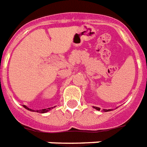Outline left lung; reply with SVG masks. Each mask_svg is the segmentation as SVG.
<instances>
[{"mask_svg":"<svg viewBox=\"0 0 147 147\" xmlns=\"http://www.w3.org/2000/svg\"><path fill=\"white\" fill-rule=\"evenodd\" d=\"M93 109H96V110H98V111L100 110V108H98V107L93 106ZM112 111V109H103V111H105V112H106V111Z\"/></svg>","mask_w":147,"mask_h":147,"instance_id":"8db88e82","label":"left lung"}]
</instances>
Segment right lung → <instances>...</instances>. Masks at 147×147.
<instances>
[{
  "label": "right lung",
  "instance_id": "obj_1",
  "mask_svg": "<svg viewBox=\"0 0 147 147\" xmlns=\"http://www.w3.org/2000/svg\"><path fill=\"white\" fill-rule=\"evenodd\" d=\"M23 107H24V108H25L26 109H27V110H29V111H33V110H32V109H29V108H28V107H27V106H26V105H23ZM54 108H55V107H54ZM52 109H53V108H52ZM51 109V108H49V109H42V110H38V111H37V112H39V113H45V112H48V111H50Z\"/></svg>",
  "mask_w": 147,
  "mask_h": 147
}]
</instances>
